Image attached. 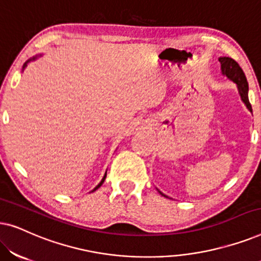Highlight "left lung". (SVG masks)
<instances>
[{
  "label": "left lung",
  "instance_id": "8db88e82",
  "mask_svg": "<svg viewBox=\"0 0 261 261\" xmlns=\"http://www.w3.org/2000/svg\"><path fill=\"white\" fill-rule=\"evenodd\" d=\"M219 62L221 63V70H222V73L238 85L239 94L241 96L242 102L245 103L246 107H247V109L252 113V106L248 99V83L240 65H239L234 59L229 58V57H220ZM159 194L163 195L164 197H167V196L164 195L163 192L159 191Z\"/></svg>",
  "mask_w": 261,
  "mask_h": 261
}]
</instances>
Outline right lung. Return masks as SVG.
Listing matches in <instances>:
<instances>
[{
  "label": "right lung",
  "instance_id": "obj_1",
  "mask_svg": "<svg viewBox=\"0 0 261 261\" xmlns=\"http://www.w3.org/2000/svg\"><path fill=\"white\" fill-rule=\"evenodd\" d=\"M40 56H41V55H40ZM37 57H38V56H37ZM37 57H33V58H31L30 60H27V62H26V63H24V65H23V67H22V69H24V67H26V66H27V63H30V62H31V60H34V59H37ZM106 176H107V172H106V174H105V177H103V178H102V180H101V181H99V184H98V185H97V187H96V188L94 189V190H92L91 192H94V191H96V190H97V189H98L99 187H101V185L103 184V181H105V179H106Z\"/></svg>",
  "mask_w": 261,
  "mask_h": 261
}]
</instances>
